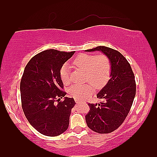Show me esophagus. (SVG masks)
Listing matches in <instances>:
<instances>
[{
  "label": "esophagus",
  "instance_id": "34e87169",
  "mask_svg": "<svg viewBox=\"0 0 157 157\" xmlns=\"http://www.w3.org/2000/svg\"><path fill=\"white\" fill-rule=\"evenodd\" d=\"M75 102H76V103H79L80 102V100H75Z\"/></svg>",
  "mask_w": 157,
  "mask_h": 157
}]
</instances>
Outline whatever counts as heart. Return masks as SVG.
<instances>
[{
    "mask_svg": "<svg viewBox=\"0 0 157 157\" xmlns=\"http://www.w3.org/2000/svg\"><path fill=\"white\" fill-rule=\"evenodd\" d=\"M77 67L86 71V80L97 89L105 86L111 72V64L108 58L103 54H80L74 61ZM70 65L64 64L60 69L59 75L64 84L70 82ZM91 83L85 85L73 84L68 89L71 97L77 100H84L92 94L94 87Z\"/></svg>",
    "mask_w": 157,
    "mask_h": 157,
    "instance_id": "heart-1",
    "label": "heart"
}]
</instances>
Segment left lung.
Wrapping results in <instances>:
<instances>
[{"label": "left lung", "instance_id": "obj_1", "mask_svg": "<svg viewBox=\"0 0 157 157\" xmlns=\"http://www.w3.org/2000/svg\"><path fill=\"white\" fill-rule=\"evenodd\" d=\"M101 52L111 64L110 79L97 94L104 101L88 103L90 110L85 116L87 126L99 133H108L122 124L129 113L136 95L134 75L130 64L120 52L99 46L85 52Z\"/></svg>", "mask_w": 157, "mask_h": 157}]
</instances>
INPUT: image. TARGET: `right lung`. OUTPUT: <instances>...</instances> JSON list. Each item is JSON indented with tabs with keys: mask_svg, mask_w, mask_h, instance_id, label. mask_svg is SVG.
<instances>
[{
	"mask_svg": "<svg viewBox=\"0 0 157 157\" xmlns=\"http://www.w3.org/2000/svg\"><path fill=\"white\" fill-rule=\"evenodd\" d=\"M75 52L47 49L31 58L24 69L20 84L23 110L31 126L44 136H57L68 128L75 102L61 90L59 71Z\"/></svg>",
	"mask_w": 157,
	"mask_h": 157,
	"instance_id": "right-lung-1",
	"label": "right lung"
}]
</instances>
